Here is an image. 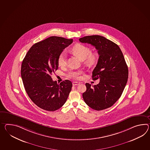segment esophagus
Returning a JSON list of instances; mask_svg holds the SVG:
<instances>
[{
    "label": "esophagus",
    "instance_id": "obj_1",
    "mask_svg": "<svg viewBox=\"0 0 150 150\" xmlns=\"http://www.w3.org/2000/svg\"><path fill=\"white\" fill-rule=\"evenodd\" d=\"M79 84V82H73V85L74 86H77Z\"/></svg>",
    "mask_w": 150,
    "mask_h": 150
}]
</instances>
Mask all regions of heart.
<instances>
[{"label": "heart", "instance_id": "obj_1", "mask_svg": "<svg viewBox=\"0 0 150 150\" xmlns=\"http://www.w3.org/2000/svg\"><path fill=\"white\" fill-rule=\"evenodd\" d=\"M71 51L78 56L81 59L84 60V64L87 66H94L98 62V55L94 52H91V48L84 44L81 43L75 44L71 49ZM57 62L59 66L63 67L66 65V56L64 52H62L59 55ZM82 74V71L81 70H70L67 74V76L69 78L79 79L80 78V75Z\"/></svg>", "mask_w": 150, "mask_h": 150}]
</instances>
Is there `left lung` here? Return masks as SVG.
<instances>
[{
	"label": "left lung",
	"mask_w": 150,
	"mask_h": 150,
	"mask_svg": "<svg viewBox=\"0 0 150 150\" xmlns=\"http://www.w3.org/2000/svg\"><path fill=\"white\" fill-rule=\"evenodd\" d=\"M79 40L95 47L99 55L92 79L100 82L92 86L86 83L87 90L82 95L84 102L96 110L110 107L120 98L128 80V67L123 54L117 44L101 36H87Z\"/></svg>",
	"instance_id": "8db88e82"
}]
</instances>
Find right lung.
<instances>
[{
    "label": "right lung",
    "instance_id": "add662e5",
    "mask_svg": "<svg viewBox=\"0 0 150 150\" xmlns=\"http://www.w3.org/2000/svg\"><path fill=\"white\" fill-rule=\"evenodd\" d=\"M73 42V39L50 37L33 45L22 62L21 76L26 91L43 110H59L69 95L71 82L66 80L59 84L51 75L58 69L59 55Z\"/></svg>",
    "mask_w": 150,
    "mask_h": 150
}]
</instances>
